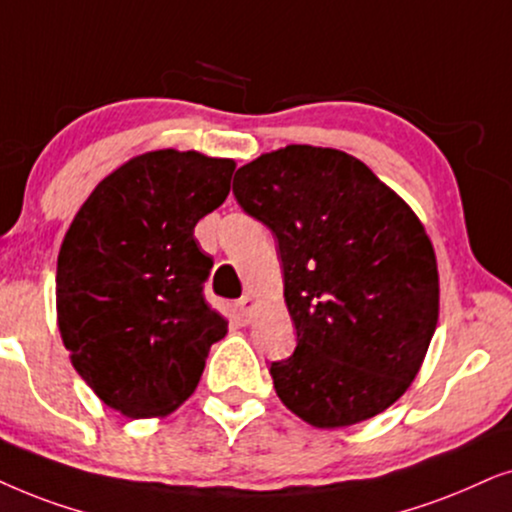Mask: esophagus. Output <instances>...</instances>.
I'll use <instances>...</instances> for the list:
<instances>
[{"label":"esophagus","mask_w":512,"mask_h":512,"mask_svg":"<svg viewBox=\"0 0 512 512\" xmlns=\"http://www.w3.org/2000/svg\"><path fill=\"white\" fill-rule=\"evenodd\" d=\"M236 309H238V313H241V318H250L252 309H255V299H252L250 295H243L236 302Z\"/></svg>","instance_id":"esophagus-1"}]
</instances>
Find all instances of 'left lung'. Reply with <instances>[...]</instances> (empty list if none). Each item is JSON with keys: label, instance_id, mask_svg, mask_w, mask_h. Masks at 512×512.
<instances>
[{"label": "left lung", "instance_id": "obj_1", "mask_svg": "<svg viewBox=\"0 0 512 512\" xmlns=\"http://www.w3.org/2000/svg\"><path fill=\"white\" fill-rule=\"evenodd\" d=\"M234 196L283 262L295 353L271 363L281 403L316 428L377 417L417 377L438 325L431 238L363 161L288 145L236 170Z\"/></svg>", "mask_w": 512, "mask_h": 512}]
</instances>
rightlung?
Returning a JSON list of instances; mask_svg holds the SVG:
<instances>
[{
    "label": "right lung",
    "instance_id": "1",
    "mask_svg": "<svg viewBox=\"0 0 512 512\" xmlns=\"http://www.w3.org/2000/svg\"><path fill=\"white\" fill-rule=\"evenodd\" d=\"M231 159L159 149L93 189L60 245L58 330L79 377L131 419L166 417L227 335L203 297L213 260L194 227L227 199Z\"/></svg>",
    "mask_w": 512,
    "mask_h": 512
}]
</instances>
